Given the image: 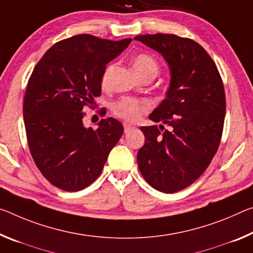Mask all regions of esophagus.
<instances>
[{"mask_svg": "<svg viewBox=\"0 0 253 253\" xmlns=\"http://www.w3.org/2000/svg\"><path fill=\"white\" fill-rule=\"evenodd\" d=\"M131 128H134V126L131 125V124H128V123H124V130H125V133H128Z\"/></svg>", "mask_w": 253, "mask_h": 253, "instance_id": "34e87169", "label": "esophagus"}]
</instances>
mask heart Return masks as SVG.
I'll use <instances>...</instances> for the list:
<instances>
[{
  "label": "heart",
  "mask_w": 253,
  "mask_h": 253,
  "mask_svg": "<svg viewBox=\"0 0 253 253\" xmlns=\"http://www.w3.org/2000/svg\"><path fill=\"white\" fill-rule=\"evenodd\" d=\"M133 67L136 73L139 76L145 74L156 75L159 72V63L154 57L148 54H138L133 58ZM111 72V66L108 67L102 75V85L108 83ZM112 112L117 117L126 120H136L141 117L144 110L146 109V105L143 101L135 98L124 97L116 101L111 107Z\"/></svg>",
  "instance_id": "obj_1"
}]
</instances>
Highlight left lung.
<instances>
[{
  "label": "left lung",
  "instance_id": "obj_1",
  "mask_svg": "<svg viewBox=\"0 0 253 253\" xmlns=\"http://www.w3.org/2000/svg\"><path fill=\"white\" fill-rule=\"evenodd\" d=\"M134 39L161 54L170 69L167 97L150 115L170 129L141 127L145 144L137 163L150 186L173 194L194 183L217 152L226 109L223 81L211 56L192 39L168 34Z\"/></svg>",
  "mask_w": 253,
  "mask_h": 253
}]
</instances>
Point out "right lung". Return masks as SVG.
<instances>
[{"label": "right lung", "instance_id": "add662e5", "mask_svg": "<svg viewBox=\"0 0 253 253\" xmlns=\"http://www.w3.org/2000/svg\"><path fill=\"white\" fill-rule=\"evenodd\" d=\"M130 42L73 36L51 46L33 71L23 100L28 145L43 177L59 189L79 191L93 182L122 137L117 119H101L97 130L82 119L101 94L106 65Z\"/></svg>", "mask_w": 253, "mask_h": 253}]
</instances>
